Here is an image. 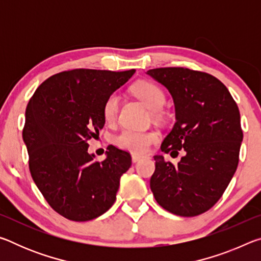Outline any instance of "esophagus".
Returning a JSON list of instances; mask_svg holds the SVG:
<instances>
[{"label":"esophagus","instance_id":"obj_1","mask_svg":"<svg viewBox=\"0 0 261 261\" xmlns=\"http://www.w3.org/2000/svg\"><path fill=\"white\" fill-rule=\"evenodd\" d=\"M141 158H143V156H140V155H137V154H132V162H134V163L138 162Z\"/></svg>","mask_w":261,"mask_h":261}]
</instances>
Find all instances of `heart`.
Segmentation results:
<instances>
[{"mask_svg":"<svg viewBox=\"0 0 261 261\" xmlns=\"http://www.w3.org/2000/svg\"><path fill=\"white\" fill-rule=\"evenodd\" d=\"M137 98L143 101L146 107L152 112L160 110L166 102V96L163 91L155 84L149 82L137 83L132 87ZM118 108H120V96L117 94L109 95L103 105V118L106 122L112 123L117 117ZM159 135L154 131H136L131 129L123 130L120 135L116 136L115 143L118 147L135 154L146 153L151 145L156 143Z\"/></svg>","mask_w":261,"mask_h":261,"instance_id":"heart-1","label":"heart"}]
</instances>
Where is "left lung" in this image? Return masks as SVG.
Returning a JSON list of instances; mask_svg holds the SVG:
<instances>
[{
	"label": "left lung",
	"mask_w": 261,
	"mask_h": 261,
	"mask_svg": "<svg viewBox=\"0 0 261 261\" xmlns=\"http://www.w3.org/2000/svg\"><path fill=\"white\" fill-rule=\"evenodd\" d=\"M173 96L176 122L161 151L184 156L177 165L155 155L151 190L158 204L179 216L213 207L237 169L241 115L228 88L212 74L185 68L148 70Z\"/></svg>",
	"instance_id": "left-lung-1"
}]
</instances>
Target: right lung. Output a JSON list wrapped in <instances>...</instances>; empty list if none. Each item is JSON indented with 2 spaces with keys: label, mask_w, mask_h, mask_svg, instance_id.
<instances>
[{
  "label": "right lung",
  "mask_w": 261,
  "mask_h": 261,
  "mask_svg": "<svg viewBox=\"0 0 261 261\" xmlns=\"http://www.w3.org/2000/svg\"><path fill=\"white\" fill-rule=\"evenodd\" d=\"M136 70L74 69L54 74L26 107L23 140L35 185L57 213L90 221L116 200L131 155L110 145L103 161L88 153L87 141L105 125L103 105Z\"/></svg>",
  "instance_id": "add662e5"
}]
</instances>
